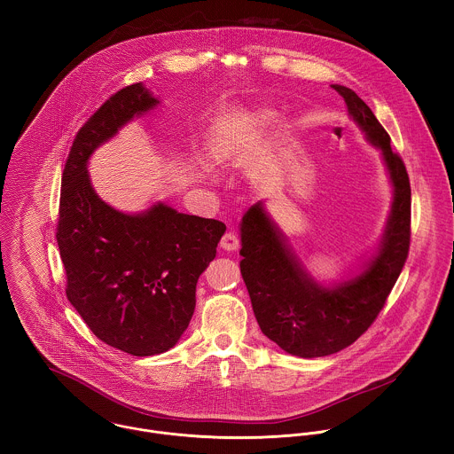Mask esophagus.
<instances>
[{"label":"esophagus","mask_w":454,"mask_h":454,"mask_svg":"<svg viewBox=\"0 0 454 454\" xmlns=\"http://www.w3.org/2000/svg\"><path fill=\"white\" fill-rule=\"evenodd\" d=\"M220 247L223 250H227V252H234V250L239 248V239H238V236L234 232H225L222 241H220Z\"/></svg>","instance_id":"obj_1"}]
</instances>
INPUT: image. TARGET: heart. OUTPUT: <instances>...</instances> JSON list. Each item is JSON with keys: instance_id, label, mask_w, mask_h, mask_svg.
<instances>
[{"instance_id": "heart-1", "label": "heart", "mask_w": 454, "mask_h": 454, "mask_svg": "<svg viewBox=\"0 0 454 454\" xmlns=\"http://www.w3.org/2000/svg\"><path fill=\"white\" fill-rule=\"evenodd\" d=\"M272 117H274V114L272 112H263V114H260L259 117V122H262V124H269L270 121H272ZM229 145H220V148H218V160H225L227 159V155H229Z\"/></svg>"}]
</instances>
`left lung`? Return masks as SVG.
Returning a JSON list of instances; mask_svg holds the SVG:
<instances>
[{
    "label": "left lung",
    "instance_id": "1",
    "mask_svg": "<svg viewBox=\"0 0 454 454\" xmlns=\"http://www.w3.org/2000/svg\"><path fill=\"white\" fill-rule=\"evenodd\" d=\"M332 89L342 96L349 119L369 145L380 150L388 175L391 204L376 248L349 276L325 281L306 269L262 200L239 223V267L260 330L301 358L337 353L372 325L400 276L411 241L409 176L402 159L391 152L388 132L355 90L337 83Z\"/></svg>",
    "mask_w": 454,
    "mask_h": 454
}]
</instances>
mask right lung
<instances>
[{
    "instance_id": "1",
    "label": "right lung",
    "mask_w": 454,
    "mask_h": 454,
    "mask_svg": "<svg viewBox=\"0 0 454 454\" xmlns=\"http://www.w3.org/2000/svg\"><path fill=\"white\" fill-rule=\"evenodd\" d=\"M160 105L141 82L112 96L78 130L63 173L58 245L71 306L92 333L124 353L171 349L192 320L199 276L225 225L157 200L126 213L92 187V153Z\"/></svg>"
}]
</instances>
